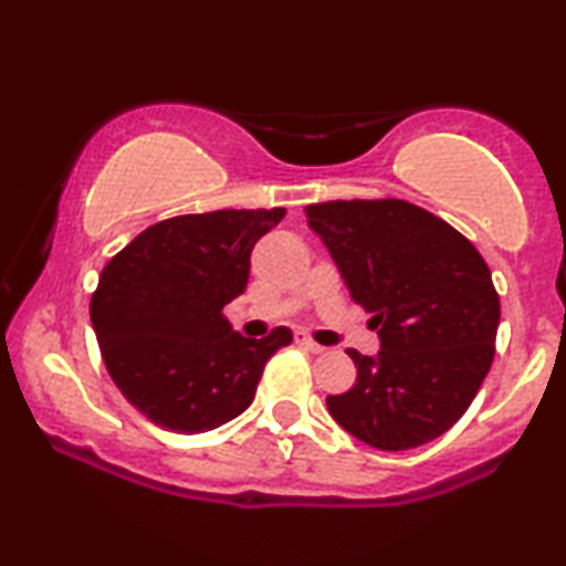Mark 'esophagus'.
<instances>
[{
    "label": "esophagus",
    "instance_id": "1",
    "mask_svg": "<svg viewBox=\"0 0 566 566\" xmlns=\"http://www.w3.org/2000/svg\"><path fill=\"white\" fill-rule=\"evenodd\" d=\"M293 340H296V346L312 350V354H325V346H319V343H314L312 337L306 335V333H296V337H293Z\"/></svg>",
    "mask_w": 566,
    "mask_h": 566
}]
</instances>
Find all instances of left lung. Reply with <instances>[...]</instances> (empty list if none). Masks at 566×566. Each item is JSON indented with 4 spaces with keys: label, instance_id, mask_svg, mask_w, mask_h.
Masks as SVG:
<instances>
[{
    "label": "left lung",
    "instance_id": "8db88e82",
    "mask_svg": "<svg viewBox=\"0 0 566 566\" xmlns=\"http://www.w3.org/2000/svg\"><path fill=\"white\" fill-rule=\"evenodd\" d=\"M306 220L381 343L377 356L348 348L356 385L329 395V416L387 452L442 437L494 361L499 296L479 249L406 200L317 202Z\"/></svg>",
    "mask_w": 566,
    "mask_h": 566
}]
</instances>
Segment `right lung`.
<instances>
[{
  "mask_svg": "<svg viewBox=\"0 0 566 566\" xmlns=\"http://www.w3.org/2000/svg\"><path fill=\"white\" fill-rule=\"evenodd\" d=\"M285 210H216L145 229L108 260L91 322L114 385L156 427L218 429L252 406L268 358L291 329L262 340L223 317L241 296L256 241Z\"/></svg>",
  "mask_w": 566,
  "mask_h": 566,
  "instance_id": "1",
  "label": "right lung"
}]
</instances>
